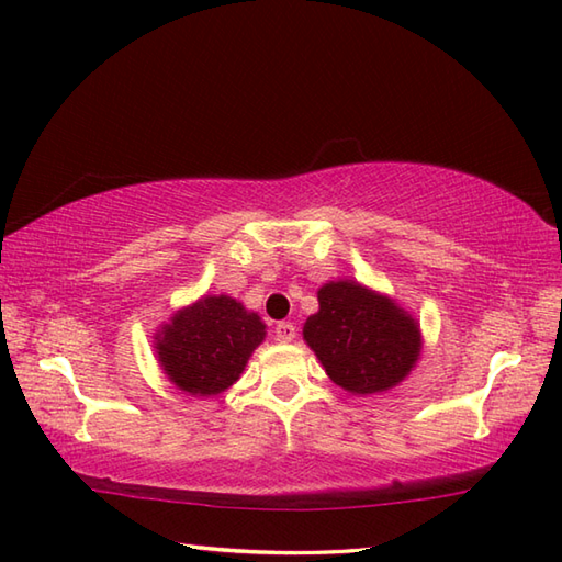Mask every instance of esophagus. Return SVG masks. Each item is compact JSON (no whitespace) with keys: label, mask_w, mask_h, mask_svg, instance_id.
I'll list each match as a JSON object with an SVG mask.
<instances>
[{"label":"esophagus","mask_w":562,"mask_h":562,"mask_svg":"<svg viewBox=\"0 0 562 562\" xmlns=\"http://www.w3.org/2000/svg\"><path fill=\"white\" fill-rule=\"evenodd\" d=\"M274 338H278L280 342H292L296 338L294 324H290V321H282V324L274 326Z\"/></svg>","instance_id":"esophagus-1"}]
</instances>
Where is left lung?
Returning a JSON list of instances; mask_svg holds the SVG:
<instances>
[{"mask_svg":"<svg viewBox=\"0 0 562 562\" xmlns=\"http://www.w3.org/2000/svg\"><path fill=\"white\" fill-rule=\"evenodd\" d=\"M304 340L326 374L350 393L396 386L420 355L415 318L350 280L318 290V314L306 318Z\"/></svg>","mask_w":562,"mask_h":562,"instance_id":"8db88e82","label":"left lung"}]
</instances>
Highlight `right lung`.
I'll use <instances>...</instances> for the list:
<instances>
[{"instance_id":"right-lung-1","label":"right lung","mask_w":562,"mask_h":562,"mask_svg":"<svg viewBox=\"0 0 562 562\" xmlns=\"http://www.w3.org/2000/svg\"><path fill=\"white\" fill-rule=\"evenodd\" d=\"M266 338L260 316L232 296H205L178 312L157 336L164 372L193 396H214L244 372L250 352Z\"/></svg>"}]
</instances>
